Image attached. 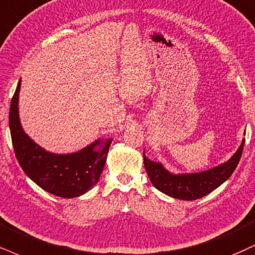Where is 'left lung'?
<instances>
[{
    "instance_id": "left-lung-1",
    "label": "left lung",
    "mask_w": 255,
    "mask_h": 255,
    "mask_svg": "<svg viewBox=\"0 0 255 255\" xmlns=\"http://www.w3.org/2000/svg\"><path fill=\"white\" fill-rule=\"evenodd\" d=\"M244 144L245 139H243L237 152L227 162L206 171L194 174H172L166 170L162 163L151 161L143 152L144 166L156 189L174 199L194 201L212 193L231 177L243 155Z\"/></svg>"
}]
</instances>
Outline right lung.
Instances as JSON below:
<instances>
[{
  "label": "right lung",
  "mask_w": 255,
  "mask_h": 255,
  "mask_svg": "<svg viewBox=\"0 0 255 255\" xmlns=\"http://www.w3.org/2000/svg\"><path fill=\"white\" fill-rule=\"evenodd\" d=\"M21 80L11 98L9 128L18 164L31 181L55 196L73 199L87 193L99 181L112 138L97 139L73 153H53L34 142L18 117Z\"/></svg>",
  "instance_id": "1"
}]
</instances>
